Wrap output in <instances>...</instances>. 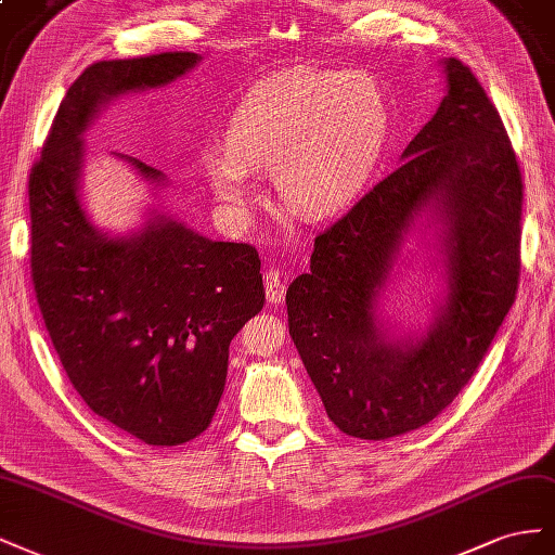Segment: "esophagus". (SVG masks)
I'll list each match as a JSON object with an SVG mask.
<instances>
[{
  "label": "esophagus",
  "mask_w": 555,
  "mask_h": 555,
  "mask_svg": "<svg viewBox=\"0 0 555 555\" xmlns=\"http://www.w3.org/2000/svg\"><path fill=\"white\" fill-rule=\"evenodd\" d=\"M264 291H267V299L272 305H281L286 299V276H283L279 269H269L264 274Z\"/></svg>",
  "instance_id": "esophagus-1"
}]
</instances>
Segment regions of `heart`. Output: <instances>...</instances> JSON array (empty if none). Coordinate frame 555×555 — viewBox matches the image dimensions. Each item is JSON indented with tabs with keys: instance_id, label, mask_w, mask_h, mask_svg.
I'll return each instance as SVG.
<instances>
[{
	"instance_id": "heart-1",
	"label": "heart",
	"mask_w": 555,
	"mask_h": 555,
	"mask_svg": "<svg viewBox=\"0 0 555 555\" xmlns=\"http://www.w3.org/2000/svg\"><path fill=\"white\" fill-rule=\"evenodd\" d=\"M388 128V94L370 74L269 78L232 108L223 151H202L199 171L232 225H246L260 202L253 171H269L286 207L323 220L365 188Z\"/></svg>"
}]
</instances>
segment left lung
Returning <instances> with one entry per match:
<instances>
[{
    "mask_svg": "<svg viewBox=\"0 0 555 555\" xmlns=\"http://www.w3.org/2000/svg\"><path fill=\"white\" fill-rule=\"evenodd\" d=\"M402 165L315 236L286 293L291 337L330 421L358 439L430 423L477 372L518 286L524 183L498 108L463 62ZM438 253L442 291L423 333L383 313L409 241ZM428 240L425 241L424 236Z\"/></svg>",
    "mask_w": 555,
    "mask_h": 555,
    "instance_id": "8db88e82",
    "label": "left lung"
}]
</instances>
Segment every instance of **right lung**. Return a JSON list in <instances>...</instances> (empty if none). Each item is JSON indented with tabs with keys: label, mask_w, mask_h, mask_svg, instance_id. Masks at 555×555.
Here are the masks:
<instances>
[{
	"label": "right lung",
	"mask_w": 555,
	"mask_h": 555,
	"mask_svg": "<svg viewBox=\"0 0 555 555\" xmlns=\"http://www.w3.org/2000/svg\"><path fill=\"white\" fill-rule=\"evenodd\" d=\"M197 53L94 62L62 100L29 173L31 279L51 341L83 402L151 447L207 430L225 390L230 341L260 313L258 250L214 242L163 204L169 179L111 153L149 185L144 220L128 232L94 225L86 207V132L134 92L193 72Z\"/></svg>",
	"instance_id": "right-lung-1"
}]
</instances>
